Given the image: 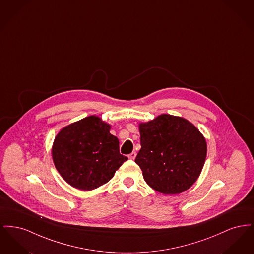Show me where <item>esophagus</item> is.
<instances>
[{
  "instance_id": "obj_1",
  "label": "esophagus",
  "mask_w": 254,
  "mask_h": 254,
  "mask_svg": "<svg viewBox=\"0 0 254 254\" xmlns=\"http://www.w3.org/2000/svg\"><path fill=\"white\" fill-rule=\"evenodd\" d=\"M135 157H136V152H135V151H134V152H131V153L128 155V158H129V159H131V160H134Z\"/></svg>"
}]
</instances>
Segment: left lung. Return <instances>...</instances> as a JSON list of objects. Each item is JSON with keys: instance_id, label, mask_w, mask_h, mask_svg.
Segmentation results:
<instances>
[{"instance_id": "1", "label": "left lung", "mask_w": 254, "mask_h": 254, "mask_svg": "<svg viewBox=\"0 0 254 254\" xmlns=\"http://www.w3.org/2000/svg\"><path fill=\"white\" fill-rule=\"evenodd\" d=\"M141 149L135 163L146 184L163 194H179L198 179L206 142L190 122L169 114L139 125Z\"/></svg>"}]
</instances>
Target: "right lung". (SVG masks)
Wrapping results in <instances>:
<instances>
[{
  "instance_id": "obj_1",
  "label": "right lung",
  "mask_w": 254,
  "mask_h": 254,
  "mask_svg": "<svg viewBox=\"0 0 254 254\" xmlns=\"http://www.w3.org/2000/svg\"><path fill=\"white\" fill-rule=\"evenodd\" d=\"M110 126L92 115L72 123L54 139L52 159L64 180L81 190L108 183L127 160L120 154L119 140Z\"/></svg>"
}]
</instances>
